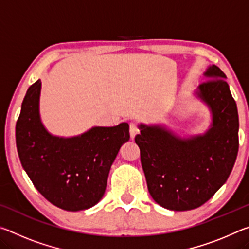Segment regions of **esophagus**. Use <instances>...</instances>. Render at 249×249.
Wrapping results in <instances>:
<instances>
[{"label": "esophagus", "mask_w": 249, "mask_h": 249, "mask_svg": "<svg viewBox=\"0 0 249 249\" xmlns=\"http://www.w3.org/2000/svg\"><path fill=\"white\" fill-rule=\"evenodd\" d=\"M138 132H140V130H138L137 125L135 123H130L129 124V134H130V138H132V140H134L135 136L138 134Z\"/></svg>", "instance_id": "1"}]
</instances>
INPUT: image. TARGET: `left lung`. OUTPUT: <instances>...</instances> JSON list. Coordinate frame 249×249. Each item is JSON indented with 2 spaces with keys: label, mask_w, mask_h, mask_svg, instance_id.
Here are the masks:
<instances>
[{
  "label": "left lung",
  "mask_w": 249,
  "mask_h": 249,
  "mask_svg": "<svg viewBox=\"0 0 249 249\" xmlns=\"http://www.w3.org/2000/svg\"><path fill=\"white\" fill-rule=\"evenodd\" d=\"M203 74L209 81L195 95L212 115L205 133L181 137L165 125L141 123L135 137L150 196L168 210L204 204L226 182L237 157L238 112L226 75L214 65Z\"/></svg>",
  "instance_id": "left-lung-1"
}]
</instances>
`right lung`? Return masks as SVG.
<instances>
[{
    "label": "right lung",
    "mask_w": 249,
    "mask_h": 249,
    "mask_svg": "<svg viewBox=\"0 0 249 249\" xmlns=\"http://www.w3.org/2000/svg\"><path fill=\"white\" fill-rule=\"evenodd\" d=\"M40 80L28 88L16 123L20 163L50 203L72 212L90 209L102 199L112 163L129 140V126H94L78 136H54L40 119Z\"/></svg>",
    "instance_id": "obj_1"
}]
</instances>
